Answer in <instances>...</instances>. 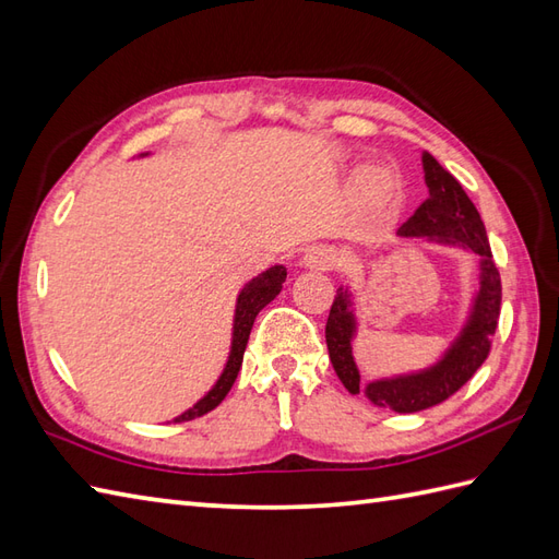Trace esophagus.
Returning a JSON list of instances; mask_svg holds the SVG:
<instances>
[{
	"instance_id": "esophagus-1",
	"label": "esophagus",
	"mask_w": 559,
	"mask_h": 559,
	"mask_svg": "<svg viewBox=\"0 0 559 559\" xmlns=\"http://www.w3.org/2000/svg\"><path fill=\"white\" fill-rule=\"evenodd\" d=\"M341 254L333 248H311L305 254V264L311 269H335L341 266Z\"/></svg>"
}]
</instances>
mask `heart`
Returning <instances> with one entry per match:
<instances>
[{
  "mask_svg": "<svg viewBox=\"0 0 559 559\" xmlns=\"http://www.w3.org/2000/svg\"><path fill=\"white\" fill-rule=\"evenodd\" d=\"M365 192L371 200H385L393 192V178L385 171H371L365 178Z\"/></svg>",
  "mask_w": 559,
  "mask_h": 559,
  "instance_id": "1",
  "label": "heart"
}]
</instances>
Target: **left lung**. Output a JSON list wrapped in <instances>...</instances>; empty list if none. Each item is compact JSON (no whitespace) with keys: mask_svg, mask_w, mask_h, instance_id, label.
Returning <instances> with one entry per match:
<instances>
[{"mask_svg":"<svg viewBox=\"0 0 559 559\" xmlns=\"http://www.w3.org/2000/svg\"><path fill=\"white\" fill-rule=\"evenodd\" d=\"M428 200L414 212L407 224L397 228L402 238H426L433 242L460 245L481 257V290L476 295L472 317L462 329L460 338L448 347L445 357L436 367L381 379L361 385V391L379 407H391L400 414L421 412L445 402L472 379L490 353V335L498 329L502 285L492 262L486 226L478 216L474 202L466 198L460 180L445 171L431 154H421ZM357 321L353 314V297L347 288H338L326 321V345L331 365L349 393H359V369L353 357V338Z\"/></svg>","mask_w":559,"mask_h":559,"instance_id":"8db88e82","label":"left lung"}]
</instances>
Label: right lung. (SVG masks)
<instances>
[{
	"label": "right lung",
	"instance_id": "1",
	"mask_svg": "<svg viewBox=\"0 0 559 559\" xmlns=\"http://www.w3.org/2000/svg\"><path fill=\"white\" fill-rule=\"evenodd\" d=\"M285 276H288V271H285V266H271V269L264 271V274H259L257 278H252L240 290L238 305H236V319H233L230 355H228V361H226V367H224V373L218 376L216 385L198 402V405H192L188 412L180 414V417H176L174 421L198 419V417H202V414L212 412L216 405H221V400L228 395L230 385L236 383V379H238V371H240V365H242L245 347H248L252 323H254L259 311H262L281 293Z\"/></svg>",
	"mask_w": 559,
	"mask_h": 559
}]
</instances>
